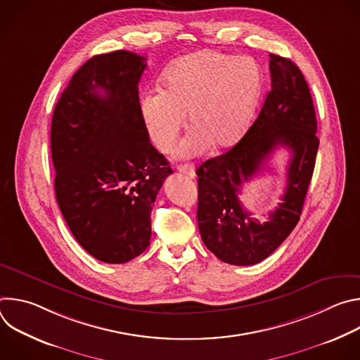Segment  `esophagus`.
<instances>
[{
  "label": "esophagus",
  "instance_id": "1",
  "mask_svg": "<svg viewBox=\"0 0 360 360\" xmlns=\"http://www.w3.org/2000/svg\"><path fill=\"white\" fill-rule=\"evenodd\" d=\"M176 168H178V171H179L181 174H184V175H186V176H189V178H193V176H195V169H193V167H192L191 164L178 165Z\"/></svg>",
  "mask_w": 360,
  "mask_h": 360
}]
</instances>
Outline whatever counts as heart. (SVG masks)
Returning a JSON list of instances; mask_svg holds the SVG:
<instances>
[{"label":"heart","mask_w":360,"mask_h":360,"mask_svg":"<svg viewBox=\"0 0 360 360\" xmlns=\"http://www.w3.org/2000/svg\"><path fill=\"white\" fill-rule=\"evenodd\" d=\"M264 75L249 57L203 49L178 60L164 75L162 89L141 99V117L150 142L169 152L189 117L191 128L178 148L182 158L211 145L228 148L246 131L262 94Z\"/></svg>","instance_id":"b5f03b06"}]
</instances>
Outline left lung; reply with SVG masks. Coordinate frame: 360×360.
I'll return each mask as SVG.
<instances>
[{"label":"left lung","instance_id":"1","mask_svg":"<svg viewBox=\"0 0 360 360\" xmlns=\"http://www.w3.org/2000/svg\"><path fill=\"white\" fill-rule=\"evenodd\" d=\"M269 56L272 85L255 122L233 148L196 169L200 238L218 259L238 266L264 261L293 231L319 146L312 95L302 71L288 58ZM278 146L291 150L287 188L269 221L259 223L237 193Z\"/></svg>","mask_w":360,"mask_h":360}]
</instances>
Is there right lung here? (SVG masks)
I'll return each mask as SVG.
<instances>
[{
	"label": "right lung",
	"mask_w": 360,
	"mask_h": 360,
	"mask_svg": "<svg viewBox=\"0 0 360 360\" xmlns=\"http://www.w3.org/2000/svg\"><path fill=\"white\" fill-rule=\"evenodd\" d=\"M145 68V57L124 49L92 57L51 122L58 207L78 243L107 264H125L149 246L152 205L172 174L141 117Z\"/></svg>",
	"instance_id": "right-lung-1"
}]
</instances>
